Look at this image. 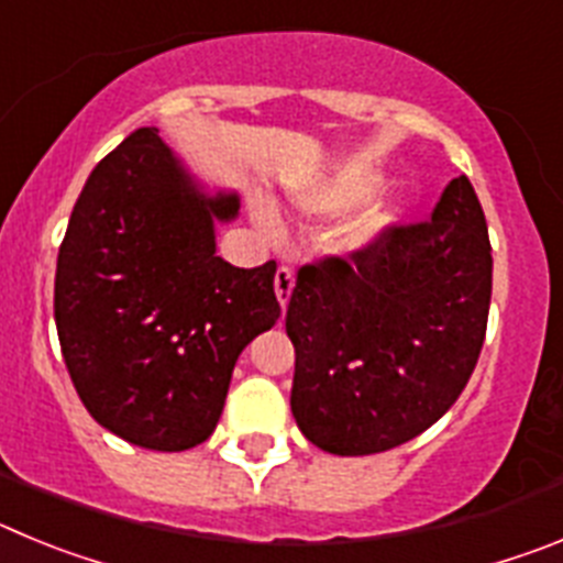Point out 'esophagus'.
I'll use <instances>...</instances> for the list:
<instances>
[{"label":"esophagus","instance_id":"34e87169","mask_svg":"<svg viewBox=\"0 0 563 563\" xmlns=\"http://www.w3.org/2000/svg\"><path fill=\"white\" fill-rule=\"evenodd\" d=\"M273 285H276L278 305L287 307V301H290L292 287H296V273H292V267H287V265L278 267V271H276V278H273Z\"/></svg>","mask_w":563,"mask_h":563}]
</instances>
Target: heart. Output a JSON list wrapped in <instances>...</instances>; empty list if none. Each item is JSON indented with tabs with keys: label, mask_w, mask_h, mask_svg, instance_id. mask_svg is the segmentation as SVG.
<instances>
[{
	"label": "heart",
	"mask_w": 563,
	"mask_h": 563,
	"mask_svg": "<svg viewBox=\"0 0 563 563\" xmlns=\"http://www.w3.org/2000/svg\"><path fill=\"white\" fill-rule=\"evenodd\" d=\"M383 188V177L377 172H366V168H355V172L338 174L335 180L324 183V186L312 188V191L301 194L298 197V208L312 217H338V213L355 211V208L366 206V202L375 197ZM258 228L271 236H276L282 231V222H278L276 211L267 206H258L253 211ZM391 222L389 211H380V208H372V211L357 213L355 220H350L341 228V233L335 236L338 251L343 253H361L369 251L375 245L380 233L386 231V225Z\"/></svg>",
	"instance_id": "b5f03b06"
}]
</instances>
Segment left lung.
I'll return each instance as SVG.
<instances>
[{"label":"left lung","instance_id":"left-lung-1","mask_svg":"<svg viewBox=\"0 0 563 563\" xmlns=\"http://www.w3.org/2000/svg\"><path fill=\"white\" fill-rule=\"evenodd\" d=\"M490 285L487 222L465 174L429 222L301 267L287 307L301 434L330 454L366 456L431 429L479 361Z\"/></svg>","mask_w":563,"mask_h":563}]
</instances>
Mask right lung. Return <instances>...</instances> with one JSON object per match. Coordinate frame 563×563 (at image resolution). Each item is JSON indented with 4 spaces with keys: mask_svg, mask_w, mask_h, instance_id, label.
<instances>
[{
    "mask_svg": "<svg viewBox=\"0 0 563 563\" xmlns=\"http://www.w3.org/2000/svg\"><path fill=\"white\" fill-rule=\"evenodd\" d=\"M239 197L206 194L154 126L109 152L78 197L56 265V330L78 397L103 429L186 451L220 422L233 366L282 307L276 262L217 256Z\"/></svg>",
    "mask_w": 563,
    "mask_h": 563,
    "instance_id": "1",
    "label": "right lung"
}]
</instances>
